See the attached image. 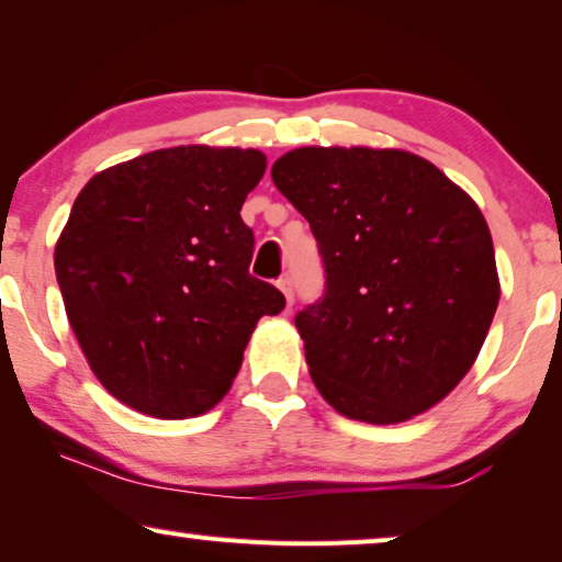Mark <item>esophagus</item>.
<instances>
[{"mask_svg": "<svg viewBox=\"0 0 562 562\" xmlns=\"http://www.w3.org/2000/svg\"><path fill=\"white\" fill-rule=\"evenodd\" d=\"M276 286L281 289L283 296H286V304L291 306V304H293V281L289 279V276H281V279L276 281Z\"/></svg>", "mask_w": 562, "mask_h": 562, "instance_id": "34e87169", "label": "esophagus"}]
</instances>
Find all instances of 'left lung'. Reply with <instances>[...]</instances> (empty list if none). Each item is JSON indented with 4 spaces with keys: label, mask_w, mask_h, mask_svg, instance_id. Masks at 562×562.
Wrapping results in <instances>:
<instances>
[{
    "label": "left lung",
    "mask_w": 562,
    "mask_h": 562,
    "mask_svg": "<svg viewBox=\"0 0 562 562\" xmlns=\"http://www.w3.org/2000/svg\"><path fill=\"white\" fill-rule=\"evenodd\" d=\"M271 178L324 261V296L296 314L316 390L369 425L442 402L477 359L499 301L477 203L394 148H296Z\"/></svg>",
    "instance_id": "1"
}]
</instances>
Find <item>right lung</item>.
<instances>
[{
  "label": "right lung",
  "instance_id": "right-lung-1",
  "mask_svg": "<svg viewBox=\"0 0 562 562\" xmlns=\"http://www.w3.org/2000/svg\"><path fill=\"white\" fill-rule=\"evenodd\" d=\"M261 150L178 145L88 180L59 233L55 271L100 384L127 407L186 419L215 407L261 316L283 293L248 273L240 205Z\"/></svg>",
  "mask_w": 562,
  "mask_h": 562
}]
</instances>
